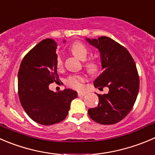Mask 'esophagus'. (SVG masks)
<instances>
[{
  "label": "esophagus",
  "instance_id": "1",
  "mask_svg": "<svg viewBox=\"0 0 155 155\" xmlns=\"http://www.w3.org/2000/svg\"><path fill=\"white\" fill-rule=\"evenodd\" d=\"M85 95V93L84 92H78V96L79 97H83V96Z\"/></svg>",
  "mask_w": 155,
  "mask_h": 155
}]
</instances>
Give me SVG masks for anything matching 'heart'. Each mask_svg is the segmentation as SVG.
Instances as JSON below:
<instances>
[{"mask_svg": "<svg viewBox=\"0 0 155 155\" xmlns=\"http://www.w3.org/2000/svg\"><path fill=\"white\" fill-rule=\"evenodd\" d=\"M70 51L73 53V54L78 59L81 61H84L86 59L88 54V49L86 46L81 42H76L71 46ZM64 66V62H63V58L61 54H58L56 58V67L58 70H61ZM84 67L86 69L88 73L91 74H94L97 73L100 68L98 62L94 60L88 61L85 62ZM87 78L85 75L78 74L70 76L66 81V83L70 88L76 90H82L84 88V83L86 82Z\"/></svg>", "mask_w": 155, "mask_h": 155, "instance_id": "1", "label": "heart"}]
</instances>
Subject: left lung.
<instances>
[{"label": "left lung", "mask_w": 155, "mask_h": 155, "mask_svg": "<svg viewBox=\"0 0 155 155\" xmlns=\"http://www.w3.org/2000/svg\"><path fill=\"white\" fill-rule=\"evenodd\" d=\"M86 40L101 54L103 72L94 80V87L109 88L107 94H97L98 104L88 109V115L97 124H117L131 111L139 93V76L136 64L127 49L110 38Z\"/></svg>", "instance_id": "8db88e82"}]
</instances>
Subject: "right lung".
Instances as JSON below:
<instances>
[{"mask_svg":"<svg viewBox=\"0 0 155 155\" xmlns=\"http://www.w3.org/2000/svg\"><path fill=\"white\" fill-rule=\"evenodd\" d=\"M56 41L46 38L30 50L22 59L18 73V94L24 110L41 125H53L67 117L70 103L77 92L49 90L59 80L56 67Z\"/></svg>","mask_w":155,"mask_h":155,"instance_id":"1","label":"right lung"}]
</instances>
